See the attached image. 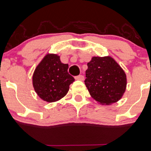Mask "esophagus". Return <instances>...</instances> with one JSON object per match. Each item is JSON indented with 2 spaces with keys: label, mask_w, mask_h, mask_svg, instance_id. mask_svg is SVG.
<instances>
[{
  "label": "esophagus",
  "mask_w": 151,
  "mask_h": 151,
  "mask_svg": "<svg viewBox=\"0 0 151 151\" xmlns=\"http://www.w3.org/2000/svg\"><path fill=\"white\" fill-rule=\"evenodd\" d=\"M75 80H84V76L83 75H78V76H76L75 77Z\"/></svg>",
  "instance_id": "esophagus-1"
}]
</instances>
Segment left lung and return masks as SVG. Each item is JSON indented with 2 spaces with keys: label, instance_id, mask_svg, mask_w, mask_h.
I'll use <instances>...</instances> for the list:
<instances>
[{
  "label": "left lung",
  "instance_id": "8db88e82",
  "mask_svg": "<svg viewBox=\"0 0 151 151\" xmlns=\"http://www.w3.org/2000/svg\"><path fill=\"white\" fill-rule=\"evenodd\" d=\"M85 84L90 96L102 105H111L123 96L127 76L111 56H94L88 63Z\"/></svg>",
  "mask_w": 151,
  "mask_h": 151
}]
</instances>
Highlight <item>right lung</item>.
Here are the masks:
<instances>
[{
  "label": "right lung",
  "instance_id": "right-lung-1",
  "mask_svg": "<svg viewBox=\"0 0 151 151\" xmlns=\"http://www.w3.org/2000/svg\"><path fill=\"white\" fill-rule=\"evenodd\" d=\"M69 65L61 63L60 56L47 53L35 69L32 85L35 91L42 100L55 102L63 98L74 81L68 73Z\"/></svg>",
  "mask_w": 151,
  "mask_h": 151
}]
</instances>
